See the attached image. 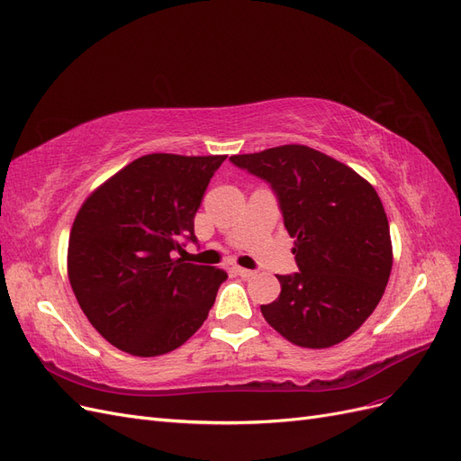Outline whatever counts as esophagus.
Masks as SVG:
<instances>
[{
    "mask_svg": "<svg viewBox=\"0 0 461 461\" xmlns=\"http://www.w3.org/2000/svg\"><path fill=\"white\" fill-rule=\"evenodd\" d=\"M234 273H236V275H240V276H244V278H249V276H254V275H256V271H252V269H244V267H234Z\"/></svg>",
    "mask_w": 461,
    "mask_h": 461,
    "instance_id": "esophagus-1",
    "label": "esophagus"
}]
</instances>
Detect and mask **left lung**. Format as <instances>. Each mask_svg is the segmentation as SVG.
<instances>
[{
	"mask_svg": "<svg viewBox=\"0 0 461 461\" xmlns=\"http://www.w3.org/2000/svg\"><path fill=\"white\" fill-rule=\"evenodd\" d=\"M230 163L271 186L294 239L300 271L276 275L281 294L261 305L265 321L303 348L342 342L381 302L393 269L381 198L350 167L308 146L244 153Z\"/></svg>",
	"mask_w": 461,
	"mask_h": 461,
	"instance_id": "1",
	"label": "left lung"
}]
</instances>
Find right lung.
Returning <instances> with one entry per match:
<instances>
[{"label": "right lung", "mask_w": 461, "mask_h": 461, "mask_svg": "<svg viewBox=\"0 0 461 461\" xmlns=\"http://www.w3.org/2000/svg\"><path fill=\"white\" fill-rule=\"evenodd\" d=\"M225 159L149 153L82 203L68 239V281L94 329L119 350L167 354L207 319L227 273L175 254L198 242L194 217Z\"/></svg>", "instance_id": "obj_1"}]
</instances>
